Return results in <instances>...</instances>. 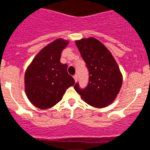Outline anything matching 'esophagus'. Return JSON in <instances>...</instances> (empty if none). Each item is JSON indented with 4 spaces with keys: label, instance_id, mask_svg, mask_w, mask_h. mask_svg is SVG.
<instances>
[{
    "label": "esophagus",
    "instance_id": "34e87169",
    "mask_svg": "<svg viewBox=\"0 0 150 150\" xmlns=\"http://www.w3.org/2000/svg\"><path fill=\"white\" fill-rule=\"evenodd\" d=\"M73 78H74V79H75V82L78 81V75H74V76H73Z\"/></svg>",
    "mask_w": 150,
    "mask_h": 150
}]
</instances>
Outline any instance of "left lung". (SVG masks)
<instances>
[{
  "label": "left lung",
  "instance_id": "obj_1",
  "mask_svg": "<svg viewBox=\"0 0 150 150\" xmlns=\"http://www.w3.org/2000/svg\"><path fill=\"white\" fill-rule=\"evenodd\" d=\"M89 70L88 85L81 89L78 83L75 91L86 103L96 108L111 104L122 86L123 77L118 65L108 49L95 38L75 41Z\"/></svg>",
  "mask_w": 150,
  "mask_h": 150
}]
</instances>
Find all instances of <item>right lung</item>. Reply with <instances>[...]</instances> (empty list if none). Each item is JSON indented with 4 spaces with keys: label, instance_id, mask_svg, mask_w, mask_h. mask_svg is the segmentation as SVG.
Segmentation results:
<instances>
[{
    "label": "right lung",
    "instance_id": "obj_1",
    "mask_svg": "<svg viewBox=\"0 0 150 150\" xmlns=\"http://www.w3.org/2000/svg\"><path fill=\"white\" fill-rule=\"evenodd\" d=\"M68 40L56 39L43 47L25 72V92L35 107L46 110L62 99L67 89L75 84L67 72V64H61V52Z\"/></svg>",
    "mask_w": 150,
    "mask_h": 150
}]
</instances>
